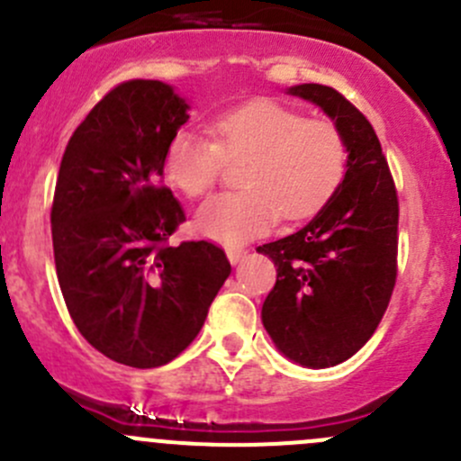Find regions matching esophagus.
I'll return each mask as SVG.
<instances>
[{"label":"esophagus","mask_w":461,"mask_h":461,"mask_svg":"<svg viewBox=\"0 0 461 461\" xmlns=\"http://www.w3.org/2000/svg\"><path fill=\"white\" fill-rule=\"evenodd\" d=\"M245 257H248V252H245V249H239V248H230V249H227V258H230L231 265L240 263V260H243Z\"/></svg>","instance_id":"esophagus-1"}]
</instances>
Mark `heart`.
Masks as SVG:
<instances>
[{
	"instance_id": "b5f03b06",
	"label": "heart",
	"mask_w": 461,
	"mask_h": 461,
	"mask_svg": "<svg viewBox=\"0 0 461 461\" xmlns=\"http://www.w3.org/2000/svg\"><path fill=\"white\" fill-rule=\"evenodd\" d=\"M216 142L183 129L162 156L167 183L196 198L221 178L225 160H245L243 189L209 198L196 230L222 245H240L285 221H305L328 204L348 169V144L328 120H305L292 106L258 97L213 118Z\"/></svg>"
}]
</instances>
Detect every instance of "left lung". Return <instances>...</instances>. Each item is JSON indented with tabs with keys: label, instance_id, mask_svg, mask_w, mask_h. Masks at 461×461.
I'll use <instances>...</instances> for the list:
<instances>
[{
	"label": "left lung",
	"instance_id": "left-lung-1",
	"mask_svg": "<svg viewBox=\"0 0 461 461\" xmlns=\"http://www.w3.org/2000/svg\"><path fill=\"white\" fill-rule=\"evenodd\" d=\"M343 133L348 169L317 216L294 234L260 245L276 285L260 319L278 352L305 368H330L366 346L397 278L399 203L373 124L332 86L296 85Z\"/></svg>",
	"mask_w": 461,
	"mask_h": 461
}]
</instances>
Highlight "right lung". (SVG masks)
I'll return each instance as SVG.
<instances>
[{"instance_id": "1", "label": "right lung", "mask_w": 461, "mask_h": 461, "mask_svg": "<svg viewBox=\"0 0 461 461\" xmlns=\"http://www.w3.org/2000/svg\"><path fill=\"white\" fill-rule=\"evenodd\" d=\"M187 111L165 82H122L76 129L55 185L53 254L68 314L97 352L131 368L176 359L231 272L213 243H167L185 212L162 185V156Z\"/></svg>"}]
</instances>
